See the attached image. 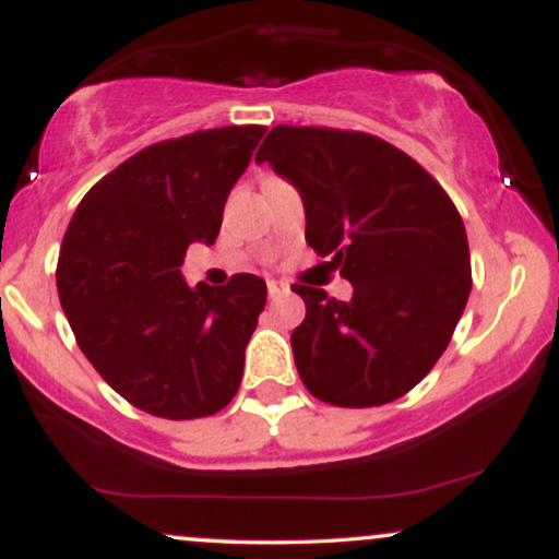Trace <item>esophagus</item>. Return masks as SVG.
Wrapping results in <instances>:
<instances>
[{"mask_svg": "<svg viewBox=\"0 0 559 559\" xmlns=\"http://www.w3.org/2000/svg\"><path fill=\"white\" fill-rule=\"evenodd\" d=\"M267 294H271V299H278V297H284V294H288V286L284 284V281L271 278L267 281Z\"/></svg>", "mask_w": 559, "mask_h": 559, "instance_id": "34e87169", "label": "esophagus"}]
</instances>
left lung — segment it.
<instances>
[{
  "label": "left lung",
  "mask_w": 559,
  "mask_h": 559,
  "mask_svg": "<svg viewBox=\"0 0 559 559\" xmlns=\"http://www.w3.org/2000/svg\"><path fill=\"white\" fill-rule=\"evenodd\" d=\"M254 159L297 186L307 243L352 284L349 301L294 286L307 305L292 333L301 383L336 407L400 400L447 349L471 297L457 207L370 133L275 126Z\"/></svg>",
  "instance_id": "8db88e82"
}]
</instances>
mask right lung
<instances>
[{
    "mask_svg": "<svg viewBox=\"0 0 559 559\" xmlns=\"http://www.w3.org/2000/svg\"><path fill=\"white\" fill-rule=\"evenodd\" d=\"M262 136V126H226L146 146L92 186L62 239L57 292L75 342L157 418H207L239 391L265 281L189 286L181 265L189 243H215Z\"/></svg>",
    "mask_w": 559,
    "mask_h": 559,
    "instance_id": "add662e5",
    "label": "right lung"
}]
</instances>
